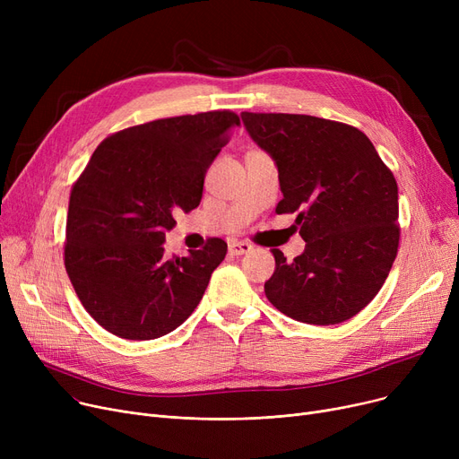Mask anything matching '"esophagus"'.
<instances>
[{
	"label": "esophagus",
	"mask_w": 459,
	"mask_h": 459,
	"mask_svg": "<svg viewBox=\"0 0 459 459\" xmlns=\"http://www.w3.org/2000/svg\"><path fill=\"white\" fill-rule=\"evenodd\" d=\"M253 251V246L249 242H229V253L234 255V256H242V255H247Z\"/></svg>",
	"instance_id": "34e87169"
}]
</instances>
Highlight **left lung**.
<instances>
[{
	"mask_svg": "<svg viewBox=\"0 0 459 459\" xmlns=\"http://www.w3.org/2000/svg\"><path fill=\"white\" fill-rule=\"evenodd\" d=\"M279 171L277 213L298 212L305 251L264 284L270 303L303 324L355 316L379 292L398 251V186L372 141L353 126L310 115L242 113Z\"/></svg>",
	"mask_w": 459,
	"mask_h": 459,
	"instance_id": "left-lung-1",
	"label": "left lung"
}]
</instances>
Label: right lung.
<instances>
[{"instance_id":"right-lung-1","label":"right lung","mask_w":459,"mask_h":459,"mask_svg":"<svg viewBox=\"0 0 459 459\" xmlns=\"http://www.w3.org/2000/svg\"><path fill=\"white\" fill-rule=\"evenodd\" d=\"M239 126L230 111L160 118L104 139L72 187L65 268L89 315L128 341L182 325L227 255L221 238L167 258L178 210L197 208L208 167Z\"/></svg>"}]
</instances>
